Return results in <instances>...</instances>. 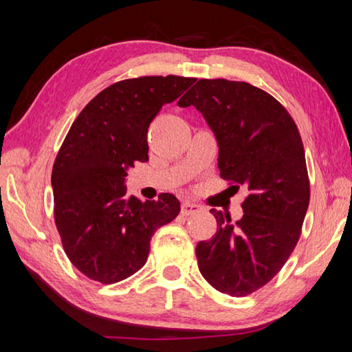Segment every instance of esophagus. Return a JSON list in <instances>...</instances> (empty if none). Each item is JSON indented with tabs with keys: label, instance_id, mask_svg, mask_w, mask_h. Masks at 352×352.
Segmentation results:
<instances>
[{
	"label": "esophagus",
	"instance_id": "1",
	"mask_svg": "<svg viewBox=\"0 0 352 352\" xmlns=\"http://www.w3.org/2000/svg\"><path fill=\"white\" fill-rule=\"evenodd\" d=\"M199 211H200V206L195 205V204H190V201H184V204L182 205L183 216H190V214L199 212Z\"/></svg>",
	"mask_w": 352,
	"mask_h": 352
}]
</instances>
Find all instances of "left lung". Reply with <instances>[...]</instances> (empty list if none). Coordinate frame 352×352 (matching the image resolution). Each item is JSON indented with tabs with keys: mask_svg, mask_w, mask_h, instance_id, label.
<instances>
[{
	"mask_svg": "<svg viewBox=\"0 0 352 352\" xmlns=\"http://www.w3.org/2000/svg\"><path fill=\"white\" fill-rule=\"evenodd\" d=\"M189 105L216 135L220 177L247 190L236 223L211 210L217 231L197 243L199 270L222 294L247 296L278 275L300 241L311 199L305 146L284 105L247 82L200 79L178 100Z\"/></svg>",
	"mask_w": 352,
	"mask_h": 352,
	"instance_id": "8db88e82",
	"label": "left lung"
}]
</instances>
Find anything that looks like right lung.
<instances>
[{
  "label": "right lung",
  "mask_w": 352,
  "mask_h": 352,
  "mask_svg": "<svg viewBox=\"0 0 352 352\" xmlns=\"http://www.w3.org/2000/svg\"><path fill=\"white\" fill-rule=\"evenodd\" d=\"M194 77L142 76L115 82L85 105L65 136L52 168L54 222L77 270L115 284L146 264L155 231L174 220L172 194L141 201L127 194L126 177L148 162L147 130Z\"/></svg>",
  "instance_id": "obj_1"
}]
</instances>
